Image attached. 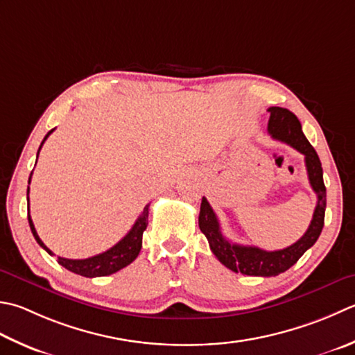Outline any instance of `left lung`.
<instances>
[{"mask_svg":"<svg viewBox=\"0 0 355 355\" xmlns=\"http://www.w3.org/2000/svg\"><path fill=\"white\" fill-rule=\"evenodd\" d=\"M268 112H270L268 123V132L270 137L274 140L289 144L291 148L304 155L309 183L312 191L317 193V206L308 231L294 245L279 249V251H265V249L257 246H243L227 241L221 234L217 215L205 197L201 200L198 215V226L201 232L206 235L211 251L220 260L221 265H225L234 272L254 277H275L295 265L298 259L320 237L326 209V187L323 183L320 158L304 137L300 121L291 110L284 107L272 106L268 109Z\"/></svg>","mask_w":355,"mask_h":355,"instance_id":"left-lung-1","label":"left lung"}]
</instances>
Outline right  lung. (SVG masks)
<instances>
[{
	"instance_id": "obj_1",
	"label": "right lung",
	"mask_w": 355,
	"mask_h": 355,
	"mask_svg": "<svg viewBox=\"0 0 355 355\" xmlns=\"http://www.w3.org/2000/svg\"><path fill=\"white\" fill-rule=\"evenodd\" d=\"M52 132H53V129L47 132V135L44 137L43 143L47 140V137L51 135ZM43 143H41L40 149L43 148ZM40 149H38V154H40ZM37 158H38V155H37ZM31 177H32V173H31ZM31 177H29V184H31ZM27 201H29V187H27ZM27 205H29V203H27ZM27 211H29V207H27ZM148 215H149V205H146L141 215L137 218L135 225L132 226L130 231L126 235H124V237L120 241H118L115 246L107 249L106 252H101L98 255L89 257V259H85V260H72V259H62V257H58V263L62 268L71 270V272H75V274L83 275V277H87V279L110 275V274L116 272V270L126 268L128 265H130V263L137 259L138 254H140L141 241H143V232H144V229L148 227ZM27 218H29L31 231H32L33 237H35V240H37L38 245L43 248L47 254L53 255L51 249H49L44 245V243L41 241V239L38 237V234H37V231H35L33 221L31 218L29 212H27Z\"/></svg>"
}]
</instances>
